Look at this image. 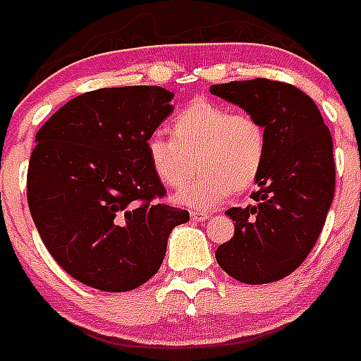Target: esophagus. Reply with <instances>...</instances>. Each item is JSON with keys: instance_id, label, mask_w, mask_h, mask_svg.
<instances>
[{"instance_id": "34e87169", "label": "esophagus", "mask_w": 361, "mask_h": 361, "mask_svg": "<svg viewBox=\"0 0 361 361\" xmlns=\"http://www.w3.org/2000/svg\"><path fill=\"white\" fill-rule=\"evenodd\" d=\"M190 216H192V220L195 221H203L209 220V212H204V210H190Z\"/></svg>"}]
</instances>
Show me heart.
I'll return each instance as SVG.
<instances>
[{"label":"heart","mask_w":361,"mask_h":361,"mask_svg":"<svg viewBox=\"0 0 361 361\" xmlns=\"http://www.w3.org/2000/svg\"><path fill=\"white\" fill-rule=\"evenodd\" d=\"M169 132L171 137L152 134L145 145L158 180L167 188H183L194 175L195 162L201 169L194 183L178 192V203L210 209L233 190H250L261 177L268 135L255 115L212 100H194L173 117Z\"/></svg>","instance_id":"b5f03b06"}]
</instances>
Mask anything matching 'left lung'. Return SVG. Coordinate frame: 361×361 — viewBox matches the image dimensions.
Instances as JSON below:
<instances>
[{
  "instance_id": "left-lung-1",
  "label": "left lung",
  "mask_w": 361,
  "mask_h": 361,
  "mask_svg": "<svg viewBox=\"0 0 361 361\" xmlns=\"http://www.w3.org/2000/svg\"><path fill=\"white\" fill-rule=\"evenodd\" d=\"M210 93L255 115L268 135L253 204L226 210L235 236L216 261L242 283H272L305 261L324 227L336 190L331 134L317 104L290 83L255 78Z\"/></svg>"
}]
</instances>
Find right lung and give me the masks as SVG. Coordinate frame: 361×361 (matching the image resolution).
<instances>
[{"mask_svg":"<svg viewBox=\"0 0 361 361\" xmlns=\"http://www.w3.org/2000/svg\"><path fill=\"white\" fill-rule=\"evenodd\" d=\"M158 85L97 89L59 108L35 135L27 204L57 264L108 293L154 276L167 236L190 220L162 201L166 188L147 160V140L171 114Z\"/></svg>","mask_w":361,"mask_h":361,"instance_id":"1","label":"right lung"}]
</instances>
